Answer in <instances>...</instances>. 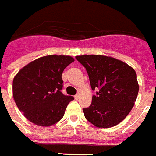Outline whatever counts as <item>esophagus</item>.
<instances>
[{
  "instance_id": "34e87169",
  "label": "esophagus",
  "mask_w": 156,
  "mask_h": 156,
  "mask_svg": "<svg viewBox=\"0 0 156 156\" xmlns=\"http://www.w3.org/2000/svg\"><path fill=\"white\" fill-rule=\"evenodd\" d=\"M79 98H80V94H76V96H75V99H76V100H78Z\"/></svg>"
}]
</instances>
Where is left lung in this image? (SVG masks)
Wrapping results in <instances>:
<instances>
[{
    "mask_svg": "<svg viewBox=\"0 0 156 156\" xmlns=\"http://www.w3.org/2000/svg\"><path fill=\"white\" fill-rule=\"evenodd\" d=\"M76 58L86 68L92 90L85 118L98 128H111L125 119L136 101L139 85L134 69L117 58L80 55Z\"/></svg>",
    "mask_w": 156,
    "mask_h": 156,
    "instance_id": "left-lung-1",
    "label": "left lung"
}]
</instances>
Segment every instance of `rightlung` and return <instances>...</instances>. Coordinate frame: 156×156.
Segmentation results:
<instances>
[{
	"instance_id": "1",
	"label": "right lung",
	"mask_w": 156,
	"mask_h": 156,
	"mask_svg": "<svg viewBox=\"0 0 156 156\" xmlns=\"http://www.w3.org/2000/svg\"><path fill=\"white\" fill-rule=\"evenodd\" d=\"M74 58L48 55L24 66L14 77L13 98L17 108L30 122L48 127L62 119L67 105L74 100L62 93V73Z\"/></svg>"
}]
</instances>
